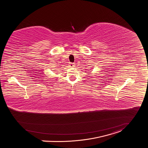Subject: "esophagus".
<instances>
[{"mask_svg": "<svg viewBox=\"0 0 148 148\" xmlns=\"http://www.w3.org/2000/svg\"><path fill=\"white\" fill-rule=\"evenodd\" d=\"M69 66L70 67H75V66L74 63H69Z\"/></svg>", "mask_w": 148, "mask_h": 148, "instance_id": "obj_1", "label": "esophagus"}]
</instances>
